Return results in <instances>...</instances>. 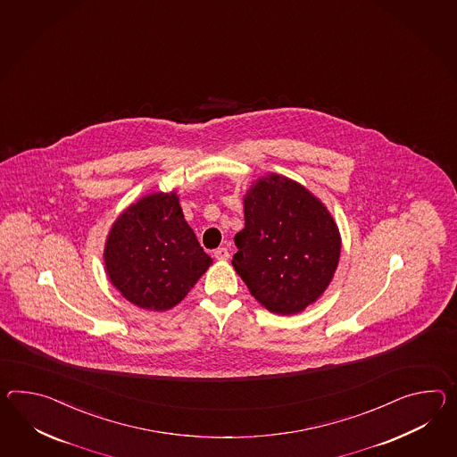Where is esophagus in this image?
I'll use <instances>...</instances> for the list:
<instances>
[{
  "label": "esophagus",
  "mask_w": 457,
  "mask_h": 457,
  "mask_svg": "<svg viewBox=\"0 0 457 457\" xmlns=\"http://www.w3.org/2000/svg\"><path fill=\"white\" fill-rule=\"evenodd\" d=\"M214 257H216L218 261H228V259H229L228 247H218V249L214 251Z\"/></svg>",
  "instance_id": "34e87169"
}]
</instances>
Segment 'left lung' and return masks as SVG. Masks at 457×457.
I'll list each match as a JSON object with an SVG mask.
<instances>
[{"label":"left lung","instance_id":"obj_1","mask_svg":"<svg viewBox=\"0 0 457 457\" xmlns=\"http://www.w3.org/2000/svg\"><path fill=\"white\" fill-rule=\"evenodd\" d=\"M236 272L268 311L290 315L317 301L334 278L340 234L327 208L299 183L269 175L245 196Z\"/></svg>","mask_w":457,"mask_h":457}]
</instances>
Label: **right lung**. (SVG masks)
<instances>
[{
    "label": "right lung",
    "mask_w": 457,
    "mask_h": 457,
    "mask_svg": "<svg viewBox=\"0 0 457 457\" xmlns=\"http://www.w3.org/2000/svg\"><path fill=\"white\" fill-rule=\"evenodd\" d=\"M104 261L112 284L146 311L175 307L212 262L175 193H154L123 212L112 226Z\"/></svg>",
    "instance_id": "add662e5"
}]
</instances>
